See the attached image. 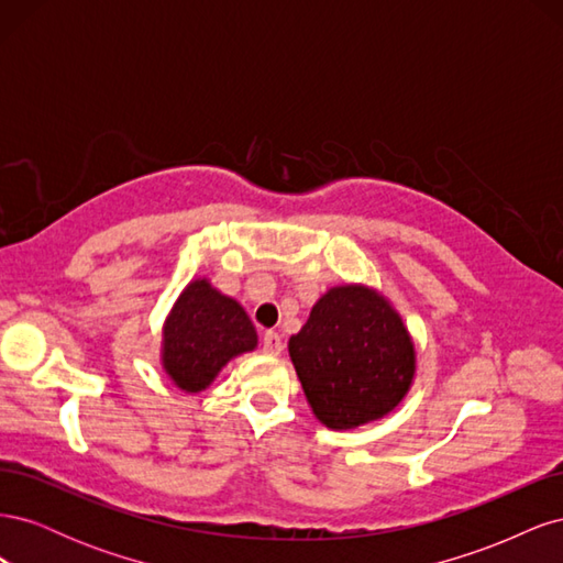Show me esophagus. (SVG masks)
I'll return each mask as SVG.
<instances>
[{"mask_svg": "<svg viewBox=\"0 0 563 563\" xmlns=\"http://www.w3.org/2000/svg\"><path fill=\"white\" fill-rule=\"evenodd\" d=\"M282 350H284V343H282V335L279 333H275V331H267L265 335H263V352L265 354H282Z\"/></svg>", "mask_w": 563, "mask_h": 563, "instance_id": "obj_1", "label": "esophagus"}]
</instances>
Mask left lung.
Wrapping results in <instances>:
<instances>
[{
	"label": "left lung",
	"mask_w": 563,
	"mask_h": 563,
	"mask_svg": "<svg viewBox=\"0 0 563 563\" xmlns=\"http://www.w3.org/2000/svg\"><path fill=\"white\" fill-rule=\"evenodd\" d=\"M312 413L343 432L380 420L404 401L416 378V343L378 288L331 286L305 327L288 338Z\"/></svg>",
	"instance_id": "8db88e82"
}]
</instances>
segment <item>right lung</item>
Here are the masks:
<instances>
[{
	"label": "right lung",
	"mask_w": 563,
	"mask_h": 563,
	"mask_svg": "<svg viewBox=\"0 0 563 563\" xmlns=\"http://www.w3.org/2000/svg\"><path fill=\"white\" fill-rule=\"evenodd\" d=\"M258 347L246 310L197 277L176 298L162 327V368L187 395L207 389L234 356Z\"/></svg>",
	"instance_id": "1"
}]
</instances>
